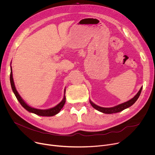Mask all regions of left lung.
I'll return each instance as SVG.
<instances>
[{
    "label": "left lung",
    "mask_w": 155,
    "mask_h": 155,
    "mask_svg": "<svg viewBox=\"0 0 155 155\" xmlns=\"http://www.w3.org/2000/svg\"><path fill=\"white\" fill-rule=\"evenodd\" d=\"M142 90V87L140 88V91L138 92V93L135 95V96L132 98L130 100L120 104L119 105H117L115 107H109V108H107V107H102L98 106L96 104H95L94 103H93L91 100H89L90 103L91 104V105L93 107L97 110L98 111L104 113V114H114V113H117L119 112H121L122 110H124L125 109H127L128 107H130V106H132L138 99L140 95L141 94Z\"/></svg>",
    "instance_id": "obj_1"
}]
</instances>
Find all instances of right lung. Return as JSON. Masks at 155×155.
I'll list each match as a JSON object with an SVG mask.
<instances>
[{"mask_svg": "<svg viewBox=\"0 0 155 155\" xmlns=\"http://www.w3.org/2000/svg\"><path fill=\"white\" fill-rule=\"evenodd\" d=\"M10 84L12 89V91L15 94V96H16L17 100L20 102V104L21 105L23 108L25 109L27 111L31 113H33L35 114H37L40 116H45V117H51L56 115L58 114L61 109L63 107V106L66 102V96H65V92H66V89H64V96L60 103H59L57 105H56L54 107H52L51 109H35L33 107H31L29 106L22 99L21 96H20V94L17 92L15 84H14V81L13 79V76H12V66H10Z\"/></svg>", "mask_w": 155, "mask_h": 155, "instance_id": "add662e5", "label": "right lung"}]
</instances>
